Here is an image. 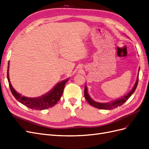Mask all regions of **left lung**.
Segmentation results:
<instances>
[{"mask_svg":"<svg viewBox=\"0 0 149 149\" xmlns=\"http://www.w3.org/2000/svg\"><path fill=\"white\" fill-rule=\"evenodd\" d=\"M140 70V68H139ZM138 81H139V74H138L137 76V81L136 82V83L134 84V86L133 87L132 89L128 93L127 95H126L125 96L121 97V99H117L113 102H111V103H107V104H102V103H99V102H96L95 101H94L92 100L90 96L89 95L88 93V89H87V86H85V88H84V97H85V99H86L87 102H88V103L92 105L95 108H97V109H103V110H112V109H114L117 108L118 107L121 106V105L123 104L125 102H126L128 99L130 98V97L132 95V94L134 93L136 88H137V86L138 84Z\"/></svg>","mask_w":149,"mask_h":149,"instance_id":"obj_1","label":"left lung"}]
</instances>
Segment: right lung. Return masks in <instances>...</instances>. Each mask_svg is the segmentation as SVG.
Instances as JSON below:
<instances>
[{
	"instance_id": "right-lung-1",
	"label": "right lung",
	"mask_w": 149,
	"mask_h": 149,
	"mask_svg": "<svg viewBox=\"0 0 149 149\" xmlns=\"http://www.w3.org/2000/svg\"><path fill=\"white\" fill-rule=\"evenodd\" d=\"M8 68L9 62L7 70V79L10 89L13 95L20 103L33 110H42L54 107L60 99L63 94L65 86L68 81V79H67L60 82L54 87V88L52 91H50L47 94L41 97H38V98H28L26 97L22 96L13 88L9 79Z\"/></svg>"
}]
</instances>
